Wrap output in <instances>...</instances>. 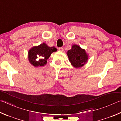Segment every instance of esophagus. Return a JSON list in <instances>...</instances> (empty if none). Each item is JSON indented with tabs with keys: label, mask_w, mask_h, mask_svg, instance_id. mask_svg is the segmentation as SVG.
I'll return each mask as SVG.
<instances>
[{
	"label": "esophagus",
	"mask_w": 121,
	"mask_h": 121,
	"mask_svg": "<svg viewBox=\"0 0 121 121\" xmlns=\"http://www.w3.org/2000/svg\"><path fill=\"white\" fill-rule=\"evenodd\" d=\"M59 50L60 51H61V52H63V48H59Z\"/></svg>",
	"instance_id": "34e87169"
}]
</instances>
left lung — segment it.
Wrapping results in <instances>:
<instances>
[{
	"instance_id": "left-lung-1",
	"label": "left lung",
	"mask_w": 121,
	"mask_h": 121,
	"mask_svg": "<svg viewBox=\"0 0 121 121\" xmlns=\"http://www.w3.org/2000/svg\"><path fill=\"white\" fill-rule=\"evenodd\" d=\"M67 56L71 65L76 68L82 67L86 63L88 56L86 51L78 45H73L67 51Z\"/></svg>"
}]
</instances>
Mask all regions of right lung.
<instances>
[{
  "label": "right lung",
  "instance_id": "add662e5",
  "mask_svg": "<svg viewBox=\"0 0 121 121\" xmlns=\"http://www.w3.org/2000/svg\"><path fill=\"white\" fill-rule=\"evenodd\" d=\"M54 47H49L47 44L43 43L39 46H35L28 51V60L30 64L34 67L44 66L47 63L52 53L56 52Z\"/></svg>",
  "mask_w": 121,
  "mask_h": 121
}]
</instances>
